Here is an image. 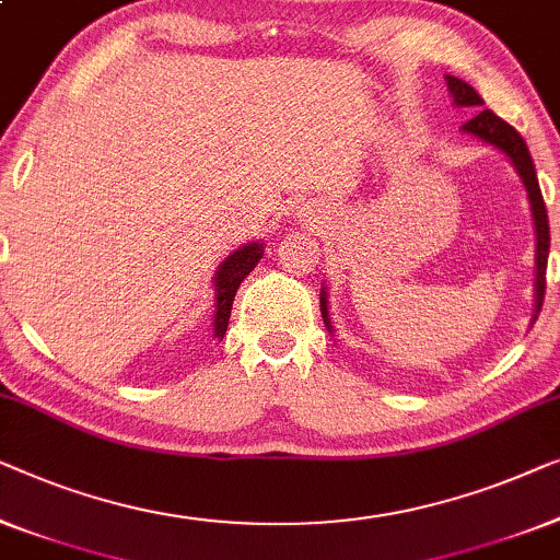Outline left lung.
Returning <instances> with one entry per match:
<instances>
[{
  "label": "left lung",
  "instance_id": "1",
  "mask_svg": "<svg viewBox=\"0 0 560 560\" xmlns=\"http://www.w3.org/2000/svg\"><path fill=\"white\" fill-rule=\"evenodd\" d=\"M448 93H452L454 106H469V108H482L485 101L479 98V93L471 89L469 83H464L462 78L446 75ZM464 131L477 137L485 144L500 149L502 154L513 162L517 170L520 179H523L527 200H530V212H533V225H535V314L533 322L538 319L542 296H546V269H548V250H550V228H548V212L546 202H542L538 175H535V164L530 160V152H527V144L523 137L513 129V126L505 124L498 114H492L490 108H482L471 119L462 126ZM319 306L322 317H325V325L329 332H332V322H329V310H327V287H322L319 294Z\"/></svg>",
  "mask_w": 560,
  "mask_h": 560
}]
</instances>
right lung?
I'll return each mask as SVG.
<instances>
[{"label": "right lung", "instance_id": "right-lung-1", "mask_svg": "<svg viewBox=\"0 0 560 560\" xmlns=\"http://www.w3.org/2000/svg\"><path fill=\"white\" fill-rule=\"evenodd\" d=\"M261 256H264V243L254 241V243H246V246H241L238 250H233V254L218 266L215 279H212L215 281V317H212V329H215L218 340H223L225 337L235 291H238L241 281L256 269L258 258Z\"/></svg>", "mask_w": 560, "mask_h": 560}]
</instances>
